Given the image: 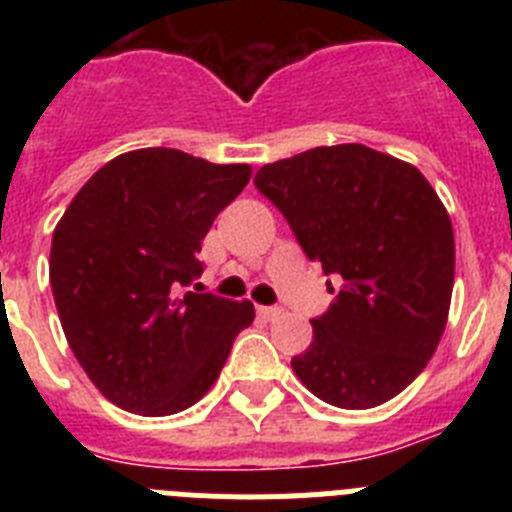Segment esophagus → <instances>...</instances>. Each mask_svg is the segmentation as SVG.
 <instances>
[{"label":"esophagus","mask_w":512,"mask_h":512,"mask_svg":"<svg viewBox=\"0 0 512 512\" xmlns=\"http://www.w3.org/2000/svg\"><path fill=\"white\" fill-rule=\"evenodd\" d=\"M279 312H282V310H279V307H259V315L264 320H274L279 315Z\"/></svg>","instance_id":"obj_1"}]
</instances>
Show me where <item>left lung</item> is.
<instances>
[{
	"label": "left lung",
	"mask_w": 512,
	"mask_h": 512,
	"mask_svg": "<svg viewBox=\"0 0 512 512\" xmlns=\"http://www.w3.org/2000/svg\"><path fill=\"white\" fill-rule=\"evenodd\" d=\"M253 184L307 259L341 284L310 320V348L292 359L302 384L346 410L405 390L441 341L454 289V230L428 179L346 143L261 166Z\"/></svg>",
	"instance_id": "obj_1"
}]
</instances>
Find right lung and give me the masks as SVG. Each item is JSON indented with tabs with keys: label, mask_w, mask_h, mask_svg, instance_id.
Returning <instances> with one entry per match:
<instances>
[{
	"label": "right lung",
	"mask_w": 512,
	"mask_h": 512,
	"mask_svg": "<svg viewBox=\"0 0 512 512\" xmlns=\"http://www.w3.org/2000/svg\"><path fill=\"white\" fill-rule=\"evenodd\" d=\"M248 164L140 148L104 164L53 230L51 287L87 377L128 413L174 415L225 366L251 302L182 292L215 217L243 192Z\"/></svg>",
	"instance_id": "right-lung-1"
}]
</instances>
